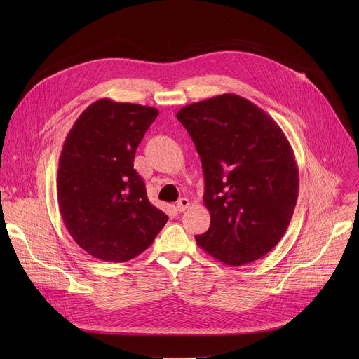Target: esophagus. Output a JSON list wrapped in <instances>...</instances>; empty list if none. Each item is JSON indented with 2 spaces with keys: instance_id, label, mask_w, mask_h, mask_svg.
<instances>
[{
  "instance_id": "esophagus-1",
  "label": "esophagus",
  "mask_w": 359,
  "mask_h": 359,
  "mask_svg": "<svg viewBox=\"0 0 359 359\" xmlns=\"http://www.w3.org/2000/svg\"><path fill=\"white\" fill-rule=\"evenodd\" d=\"M189 206H190V200L187 197H182V198H179L176 208H177L179 212H184Z\"/></svg>"
}]
</instances>
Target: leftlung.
<instances>
[{
	"label": "left lung",
	"mask_w": 359,
	"mask_h": 359,
	"mask_svg": "<svg viewBox=\"0 0 359 359\" xmlns=\"http://www.w3.org/2000/svg\"><path fill=\"white\" fill-rule=\"evenodd\" d=\"M204 175L209 230L197 245L227 266L262 259L284 236L298 197L294 151L277 122L248 99L224 93L182 108Z\"/></svg>",
	"instance_id": "left-lung-1"
}]
</instances>
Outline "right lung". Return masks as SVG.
I'll use <instances>...</instances> for the list:
<instances>
[{"instance_id":"1","label":"right lung","mask_w":359,"mask_h":359,"mask_svg":"<svg viewBox=\"0 0 359 359\" xmlns=\"http://www.w3.org/2000/svg\"><path fill=\"white\" fill-rule=\"evenodd\" d=\"M158 115L151 107L104 97L89 105L67 135L58 206L71 237L95 259H135L169 220L149 201L133 169L136 149Z\"/></svg>"}]
</instances>
